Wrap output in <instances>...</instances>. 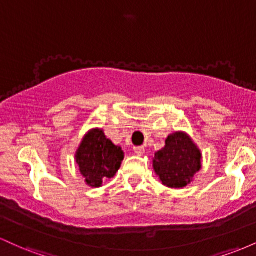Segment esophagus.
Segmentation results:
<instances>
[{
    "mask_svg": "<svg viewBox=\"0 0 256 256\" xmlns=\"http://www.w3.org/2000/svg\"><path fill=\"white\" fill-rule=\"evenodd\" d=\"M134 154L138 155V156H142V155H144L146 149H144V146H134Z\"/></svg>",
    "mask_w": 256,
    "mask_h": 256,
    "instance_id": "1",
    "label": "esophagus"
}]
</instances>
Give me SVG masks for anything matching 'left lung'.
<instances>
[{
	"label": "left lung",
	"instance_id": "8db88e82",
	"mask_svg": "<svg viewBox=\"0 0 256 256\" xmlns=\"http://www.w3.org/2000/svg\"><path fill=\"white\" fill-rule=\"evenodd\" d=\"M202 154L188 134L177 131L166 138L165 146L155 152L152 167L162 184L182 189L192 182L202 167Z\"/></svg>",
	"mask_w": 256,
	"mask_h": 256
}]
</instances>
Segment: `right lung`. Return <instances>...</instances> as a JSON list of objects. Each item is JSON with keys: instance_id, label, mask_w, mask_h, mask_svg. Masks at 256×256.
<instances>
[{"instance_id": "obj_1", "label": "right lung", "mask_w": 256, "mask_h": 256, "mask_svg": "<svg viewBox=\"0 0 256 256\" xmlns=\"http://www.w3.org/2000/svg\"><path fill=\"white\" fill-rule=\"evenodd\" d=\"M124 160V152L106 137L102 128H92L82 140L76 162L80 174L91 188L102 186L106 179L116 176Z\"/></svg>"}]
</instances>
